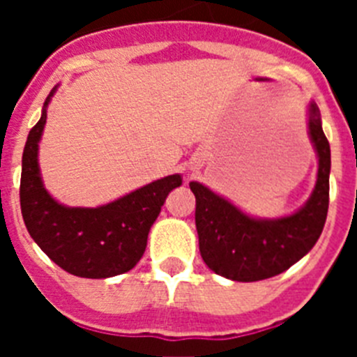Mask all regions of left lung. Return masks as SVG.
<instances>
[{
    "mask_svg": "<svg viewBox=\"0 0 357 357\" xmlns=\"http://www.w3.org/2000/svg\"><path fill=\"white\" fill-rule=\"evenodd\" d=\"M307 135L318 159L317 182L304 206L279 218L252 216L200 182H189L197 198L202 259L218 275L255 282L286 272L320 238L329 209L331 148L321 128L320 109L307 103Z\"/></svg>",
    "mask_w": 357,
    "mask_h": 357,
    "instance_id": "left-lung-1",
    "label": "left lung"
}]
</instances>
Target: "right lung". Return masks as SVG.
Masks as SVG:
<instances>
[{
	"instance_id": "add662e5",
	"label": "right lung",
	"mask_w": 357,
	"mask_h": 357,
	"mask_svg": "<svg viewBox=\"0 0 357 357\" xmlns=\"http://www.w3.org/2000/svg\"><path fill=\"white\" fill-rule=\"evenodd\" d=\"M55 85L43 114L28 134L21 169V213L24 225L55 264L71 275L107 279L139 263L150 229L166 197L182 185V175H168L98 207H69L48 193L39 168V143Z\"/></svg>"
}]
</instances>
